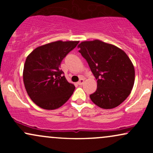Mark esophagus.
Wrapping results in <instances>:
<instances>
[{
	"label": "esophagus",
	"mask_w": 153,
	"mask_h": 153,
	"mask_svg": "<svg viewBox=\"0 0 153 153\" xmlns=\"http://www.w3.org/2000/svg\"><path fill=\"white\" fill-rule=\"evenodd\" d=\"M83 83H84V79H82V78L80 79V80H79V81L78 82V84L79 85H81Z\"/></svg>",
	"instance_id": "esophagus-1"
}]
</instances>
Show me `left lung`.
Wrapping results in <instances>:
<instances>
[{
    "mask_svg": "<svg viewBox=\"0 0 153 153\" xmlns=\"http://www.w3.org/2000/svg\"><path fill=\"white\" fill-rule=\"evenodd\" d=\"M78 48L97 80V89L90 95L91 101L105 109L118 106L130 94L134 82V65L127 54L97 39L82 42Z\"/></svg>",
    "mask_w": 153,
    "mask_h": 153,
    "instance_id": "obj_1",
    "label": "left lung"
}]
</instances>
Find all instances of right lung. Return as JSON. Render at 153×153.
<instances>
[{"label":"right lung","instance_id":"1","mask_svg":"<svg viewBox=\"0 0 153 153\" xmlns=\"http://www.w3.org/2000/svg\"><path fill=\"white\" fill-rule=\"evenodd\" d=\"M79 43L78 41H57L38 47L26 57L23 72L28 95L44 109L62 106L75 88L66 80L60 64L66 55Z\"/></svg>","mask_w":153,"mask_h":153}]
</instances>
